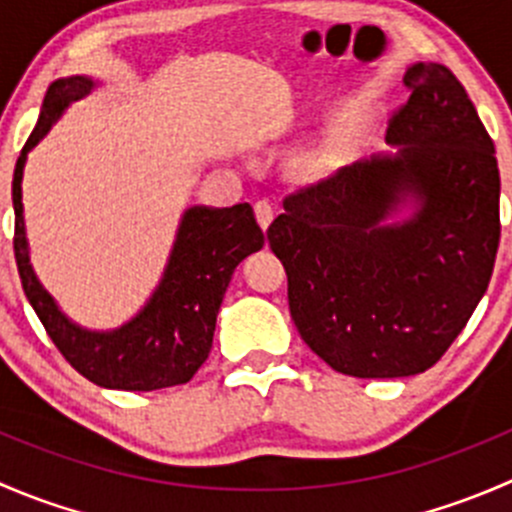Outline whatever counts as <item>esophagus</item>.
<instances>
[{
  "mask_svg": "<svg viewBox=\"0 0 512 512\" xmlns=\"http://www.w3.org/2000/svg\"><path fill=\"white\" fill-rule=\"evenodd\" d=\"M255 215H257V223H260L262 230H267L272 220H275V208H272L267 200H260V203H255Z\"/></svg>",
  "mask_w": 512,
  "mask_h": 512,
  "instance_id": "34e87169",
  "label": "esophagus"
}]
</instances>
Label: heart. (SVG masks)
Instances as JSON below:
<instances>
[{"label": "heart", "instance_id": "1", "mask_svg": "<svg viewBox=\"0 0 512 512\" xmlns=\"http://www.w3.org/2000/svg\"><path fill=\"white\" fill-rule=\"evenodd\" d=\"M344 153H347V143L334 141L332 146L317 148V151L307 153V156L299 160V170H302L304 178L319 180L324 178V175L332 173V168L339 163V158H342Z\"/></svg>", "mask_w": 512, "mask_h": 512}]
</instances>
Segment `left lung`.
Returning <instances> with one entry per match:
<instances>
[{
  "instance_id": "1",
  "label": "left lung",
  "mask_w": 512,
  "mask_h": 512,
  "mask_svg": "<svg viewBox=\"0 0 512 512\" xmlns=\"http://www.w3.org/2000/svg\"><path fill=\"white\" fill-rule=\"evenodd\" d=\"M404 84L386 131L396 151L289 195L267 230L302 339L359 379L431 369L488 289L500 242L495 146L466 89L431 61Z\"/></svg>"
}]
</instances>
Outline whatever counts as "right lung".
<instances>
[{"mask_svg":"<svg viewBox=\"0 0 512 512\" xmlns=\"http://www.w3.org/2000/svg\"><path fill=\"white\" fill-rule=\"evenodd\" d=\"M96 86L89 76L56 79L41 103L39 121L17 160L12 180L14 257L24 294L64 359L103 389L156 391L193 379L213 347L215 322L235 267L262 250L265 235L247 203L232 208L193 205L180 218L173 250L158 287L136 317L108 332L71 322L46 292L29 262L22 178L29 151L61 113Z\"/></svg>","mask_w":512,"mask_h":512,"instance_id":"1","label":"right lung"}]
</instances>
